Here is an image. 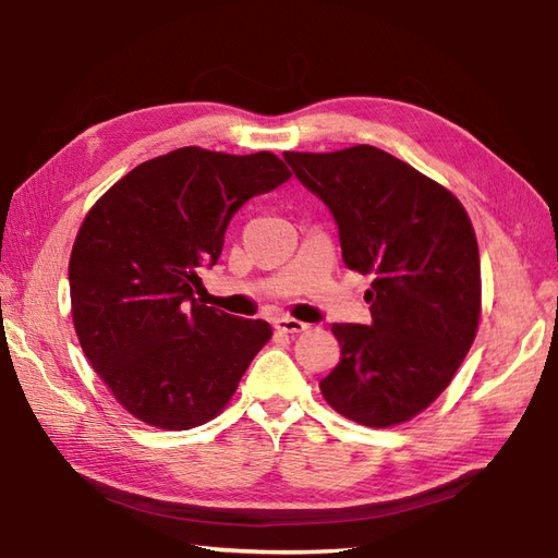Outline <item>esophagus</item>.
Instances as JSON below:
<instances>
[{"mask_svg": "<svg viewBox=\"0 0 558 558\" xmlns=\"http://www.w3.org/2000/svg\"><path fill=\"white\" fill-rule=\"evenodd\" d=\"M272 326H276L280 333H302V330L310 328L304 322H300V318H292V316H278L276 322H272Z\"/></svg>", "mask_w": 558, "mask_h": 558, "instance_id": "esophagus-1", "label": "esophagus"}]
</instances>
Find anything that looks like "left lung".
I'll return each instance as SVG.
<instances>
[{"mask_svg": "<svg viewBox=\"0 0 558 558\" xmlns=\"http://www.w3.org/2000/svg\"><path fill=\"white\" fill-rule=\"evenodd\" d=\"M338 225L342 260L369 276L372 324H333L340 364L328 405L364 426H393L450 384L480 324V248L460 201L374 146L282 153Z\"/></svg>", "mask_w": 558, "mask_h": 558, "instance_id": "left-lung-1", "label": "left lung"}]
</instances>
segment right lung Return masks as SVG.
I'll use <instances>...</instances> for the list:
<instances>
[{"instance_id":"1","label":"right lung","mask_w":558,"mask_h":558,"mask_svg":"<svg viewBox=\"0 0 558 558\" xmlns=\"http://www.w3.org/2000/svg\"><path fill=\"white\" fill-rule=\"evenodd\" d=\"M290 172L268 150L196 146L141 162L83 220L69 260L71 314L93 369L136 420L192 429L228 405L270 338L260 318L198 304V268L218 264L248 198Z\"/></svg>"}]
</instances>
